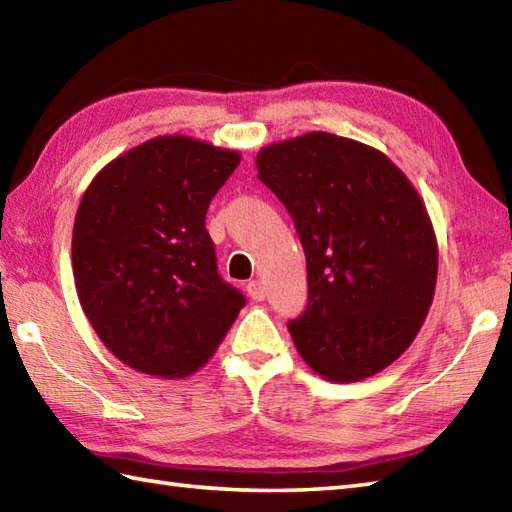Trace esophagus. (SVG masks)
Segmentation results:
<instances>
[{"label": "esophagus", "instance_id": "34e87169", "mask_svg": "<svg viewBox=\"0 0 512 512\" xmlns=\"http://www.w3.org/2000/svg\"><path fill=\"white\" fill-rule=\"evenodd\" d=\"M246 290H248V295H250V299H253V301H264V297H266V288H264L262 281H257V279L250 281V284L246 286Z\"/></svg>", "mask_w": 512, "mask_h": 512}]
</instances>
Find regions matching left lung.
<instances>
[{"label":"left lung","instance_id":"8db88e82","mask_svg":"<svg viewBox=\"0 0 512 512\" xmlns=\"http://www.w3.org/2000/svg\"><path fill=\"white\" fill-rule=\"evenodd\" d=\"M308 266V308L288 321L303 361L334 383L378 374L431 308L438 242L418 191L378 149L310 132L257 154Z\"/></svg>","mask_w":512,"mask_h":512}]
</instances>
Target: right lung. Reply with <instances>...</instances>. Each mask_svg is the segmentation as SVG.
I'll list each match as a JSON object with an SVG mask.
<instances>
[{"instance_id": "right-lung-1", "label": "right lung", "mask_w": 512, "mask_h": 512, "mask_svg": "<svg viewBox=\"0 0 512 512\" xmlns=\"http://www.w3.org/2000/svg\"><path fill=\"white\" fill-rule=\"evenodd\" d=\"M242 156L158 136L99 171L72 233L76 295L118 361L184 378L222 343L246 297L217 273L206 211Z\"/></svg>"}]
</instances>
